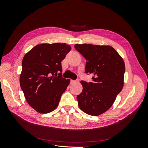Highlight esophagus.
Wrapping results in <instances>:
<instances>
[{"instance_id":"esophagus-1","label":"esophagus","mask_w":148,"mask_h":148,"mask_svg":"<svg viewBox=\"0 0 148 148\" xmlns=\"http://www.w3.org/2000/svg\"><path fill=\"white\" fill-rule=\"evenodd\" d=\"M77 82V81H76V80H73V79L71 80V84H74Z\"/></svg>"}]
</instances>
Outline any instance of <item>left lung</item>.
I'll return each instance as SVG.
<instances>
[{
    "instance_id": "obj_1",
    "label": "left lung",
    "mask_w": 148,
    "mask_h": 148,
    "mask_svg": "<svg viewBox=\"0 0 148 148\" xmlns=\"http://www.w3.org/2000/svg\"><path fill=\"white\" fill-rule=\"evenodd\" d=\"M86 60L85 71L92 81H82L83 91L77 96L78 106L88 115L97 116L109 110L123 87L125 66L115 49L110 46L75 44Z\"/></svg>"
}]
</instances>
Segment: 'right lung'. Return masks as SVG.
<instances>
[{"mask_svg":"<svg viewBox=\"0 0 148 148\" xmlns=\"http://www.w3.org/2000/svg\"><path fill=\"white\" fill-rule=\"evenodd\" d=\"M71 50L66 43L41 44L22 60L20 84L28 104L40 114L54 110L70 79L62 77L61 62Z\"/></svg>","mask_w":148,"mask_h":148,"instance_id":"obj_1","label":"right lung"}]
</instances>
